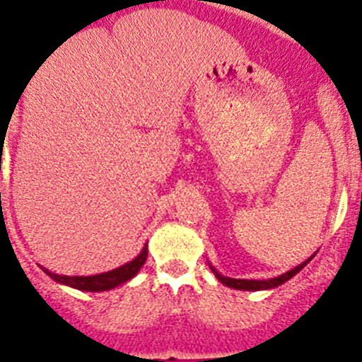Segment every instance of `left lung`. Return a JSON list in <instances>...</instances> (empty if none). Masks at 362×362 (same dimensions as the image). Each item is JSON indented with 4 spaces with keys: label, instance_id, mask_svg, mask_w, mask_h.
I'll use <instances>...</instances> for the list:
<instances>
[{
    "label": "left lung",
    "instance_id": "8db88e82",
    "mask_svg": "<svg viewBox=\"0 0 362 362\" xmlns=\"http://www.w3.org/2000/svg\"><path fill=\"white\" fill-rule=\"evenodd\" d=\"M310 259H313V257H309L305 262H302V264H300V266H296V268L289 269L288 273H284V275L275 276V279H268V280L230 279V276H223L221 273L216 272V269L212 268V266H211V269H212V273H214V275H216V279H218L221 284H225V286H228V288L241 289V291H261V289H273V288H276V286H280V284L288 282V280L291 279V276H295L296 273H298L300 269H302L303 266H305L307 262L310 261Z\"/></svg>",
    "mask_w": 362,
    "mask_h": 362
}]
</instances>
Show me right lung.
Masks as SVG:
<instances>
[{"instance_id":"obj_1","label":"right lung","mask_w":362,"mask_h":362,"mask_svg":"<svg viewBox=\"0 0 362 362\" xmlns=\"http://www.w3.org/2000/svg\"><path fill=\"white\" fill-rule=\"evenodd\" d=\"M148 257V248L144 246L143 252L134 259V261L127 262V264L119 266V268L112 269V272L107 273H100V275H90V276H67V275H57V273H52L49 269L42 268V272L46 275L52 276L55 282L64 284V286H69V288L80 289V291H90V293H98V291H109V289L117 288L121 284H124L127 280L134 279L137 275L143 264L146 262Z\"/></svg>"}]
</instances>
